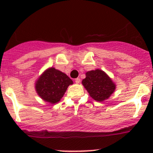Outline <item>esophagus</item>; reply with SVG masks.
Masks as SVG:
<instances>
[{"instance_id": "esophagus-1", "label": "esophagus", "mask_w": 153, "mask_h": 153, "mask_svg": "<svg viewBox=\"0 0 153 153\" xmlns=\"http://www.w3.org/2000/svg\"><path fill=\"white\" fill-rule=\"evenodd\" d=\"M75 83H76V84H79L80 81H81V79H80L79 78H75Z\"/></svg>"}]
</instances>
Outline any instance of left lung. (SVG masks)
Returning a JSON list of instances; mask_svg holds the SVG:
<instances>
[{
	"mask_svg": "<svg viewBox=\"0 0 153 153\" xmlns=\"http://www.w3.org/2000/svg\"><path fill=\"white\" fill-rule=\"evenodd\" d=\"M82 84L89 95L96 101H104L108 99L115 89V84L110 78L101 69L89 71Z\"/></svg>",
	"mask_w": 153,
	"mask_h": 153,
	"instance_id": "left-lung-1",
	"label": "left lung"
}]
</instances>
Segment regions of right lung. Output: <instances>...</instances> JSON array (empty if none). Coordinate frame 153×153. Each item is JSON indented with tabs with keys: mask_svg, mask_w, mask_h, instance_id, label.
<instances>
[{
	"mask_svg": "<svg viewBox=\"0 0 153 153\" xmlns=\"http://www.w3.org/2000/svg\"><path fill=\"white\" fill-rule=\"evenodd\" d=\"M73 81L64 72L51 67L44 71L35 83L38 95L44 101L56 104L64 96Z\"/></svg>",
	"mask_w": 153,
	"mask_h": 153,
	"instance_id": "right-lung-1",
	"label": "right lung"
}]
</instances>
